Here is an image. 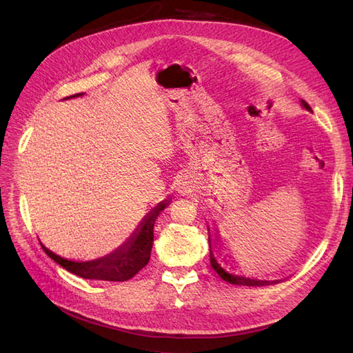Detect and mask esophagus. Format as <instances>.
Segmentation results:
<instances>
[{"label":"esophagus","mask_w":353,"mask_h":353,"mask_svg":"<svg viewBox=\"0 0 353 353\" xmlns=\"http://www.w3.org/2000/svg\"><path fill=\"white\" fill-rule=\"evenodd\" d=\"M179 188H181L179 191H185V187H179Z\"/></svg>","instance_id":"1"}]
</instances>
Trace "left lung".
Returning <instances> with one entry per match:
<instances>
[{"label":"left lung","instance_id":"8db88e82","mask_svg":"<svg viewBox=\"0 0 353 353\" xmlns=\"http://www.w3.org/2000/svg\"><path fill=\"white\" fill-rule=\"evenodd\" d=\"M302 104H303V108H305V109H307V110H311V112H312V109L309 108V104H307L306 101H302ZM209 245H210V234H209ZM210 265H212V268L216 271V274L221 276V279H222L223 281H228V283H231V284H239V285H268V284H274V283H276V281H261V280L244 279V276H239V275L228 274L225 270H222V268H221V265L216 262L215 256H213L212 250H210Z\"/></svg>","mask_w":353,"mask_h":353}]
</instances>
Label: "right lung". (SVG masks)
Segmentation results:
<instances>
[{"label":"right lung","instance_id":"add662e5","mask_svg":"<svg viewBox=\"0 0 353 353\" xmlns=\"http://www.w3.org/2000/svg\"><path fill=\"white\" fill-rule=\"evenodd\" d=\"M82 92L73 94L70 97H79ZM168 205V200L159 203L148 215L143 219L140 228L134 232V236L128 240L123 245H121L116 252L104 256L97 261L90 262H73L65 258H60L59 254L48 250L44 244L41 243V248L50 256V258L57 262L63 268L69 272L82 276L85 280H103V281H126L132 279L135 274L140 272L144 266L150 261L152 245H153V230L154 222Z\"/></svg>","mask_w":353,"mask_h":353}]
</instances>
